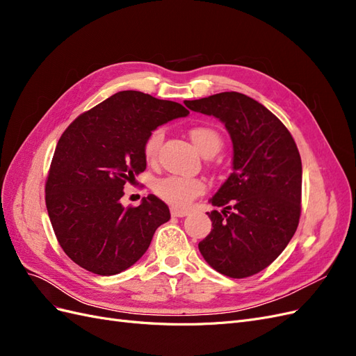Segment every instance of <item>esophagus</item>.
<instances>
[{"instance_id": "esophagus-1", "label": "esophagus", "mask_w": 356, "mask_h": 356, "mask_svg": "<svg viewBox=\"0 0 356 356\" xmlns=\"http://www.w3.org/2000/svg\"><path fill=\"white\" fill-rule=\"evenodd\" d=\"M170 213H172V217L182 218V217H187L190 212L184 211V209H178V208H170Z\"/></svg>"}]
</instances>
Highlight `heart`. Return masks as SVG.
<instances>
[{"instance_id": "obj_1", "label": "heart", "mask_w": 356, "mask_h": 356, "mask_svg": "<svg viewBox=\"0 0 356 356\" xmlns=\"http://www.w3.org/2000/svg\"><path fill=\"white\" fill-rule=\"evenodd\" d=\"M188 135L197 152L204 157L213 156L221 148L222 139L220 134L212 127L196 126L190 129ZM161 141H163V131L161 129H156V131L148 135L144 143V157L147 161L156 160ZM203 190V181L186 177H165L160 178L154 184L156 195L165 202L174 204L175 208L187 207L193 199L202 195Z\"/></svg>"}]
</instances>
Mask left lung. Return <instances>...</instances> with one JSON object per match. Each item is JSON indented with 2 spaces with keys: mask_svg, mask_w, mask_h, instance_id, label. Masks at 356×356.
<instances>
[{
  "mask_svg": "<svg viewBox=\"0 0 356 356\" xmlns=\"http://www.w3.org/2000/svg\"><path fill=\"white\" fill-rule=\"evenodd\" d=\"M191 111L213 115L233 144V172L209 199L212 230L199 251L230 277L261 272L293 238L301 211V159L288 129L264 105L243 93L222 92L184 101Z\"/></svg>",
  "mask_w": 356,
  "mask_h": 356,
  "instance_id": "8db88e82",
  "label": "left lung"
}]
</instances>
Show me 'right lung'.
Here are the masks:
<instances>
[{"instance_id":"add662e5","label":"right lung","mask_w":356,"mask_h":356,"mask_svg":"<svg viewBox=\"0 0 356 356\" xmlns=\"http://www.w3.org/2000/svg\"><path fill=\"white\" fill-rule=\"evenodd\" d=\"M190 113L178 102L136 90L118 92L67 127L46 182V207L59 245L95 275H117L141 258L168 204L148 195L124 208L126 182L147 168L144 143L154 129Z\"/></svg>"}]
</instances>
